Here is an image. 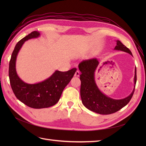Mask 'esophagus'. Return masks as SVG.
<instances>
[{"instance_id":"obj_1","label":"esophagus","mask_w":146,"mask_h":146,"mask_svg":"<svg viewBox=\"0 0 146 146\" xmlns=\"http://www.w3.org/2000/svg\"><path fill=\"white\" fill-rule=\"evenodd\" d=\"M74 76L76 77H78L79 76H80V71H79V70H77L76 72H75Z\"/></svg>"}]
</instances>
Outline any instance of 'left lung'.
Here are the masks:
<instances>
[{
	"instance_id": "1",
	"label": "left lung",
	"mask_w": 146,
	"mask_h": 146,
	"mask_svg": "<svg viewBox=\"0 0 146 146\" xmlns=\"http://www.w3.org/2000/svg\"><path fill=\"white\" fill-rule=\"evenodd\" d=\"M114 50H121L132 55L129 48L125 46L119 40ZM99 63L96 58L83 60L78 64L81 74L80 96L82 103L88 110L100 114H110L116 113L127 105L133 95L135 88L131 93L122 99H113L103 94L97 86L94 72ZM135 85L136 83V69L135 72Z\"/></svg>"
}]
</instances>
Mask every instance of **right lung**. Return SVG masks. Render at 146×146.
Returning <instances> with one entry per match:
<instances>
[{
	"label": "right lung",
	"mask_w": 146,
	"mask_h": 146,
	"mask_svg": "<svg viewBox=\"0 0 146 146\" xmlns=\"http://www.w3.org/2000/svg\"><path fill=\"white\" fill-rule=\"evenodd\" d=\"M40 33L34 31L16 44L9 63V78L11 89L17 99L27 106L40 109L52 107L58 102L64 88L73 77L77 69L68 71H56L44 81L28 84L18 77L16 70L17 55L25 41L39 36Z\"/></svg>",
	"instance_id": "right-lung-1"
}]
</instances>
